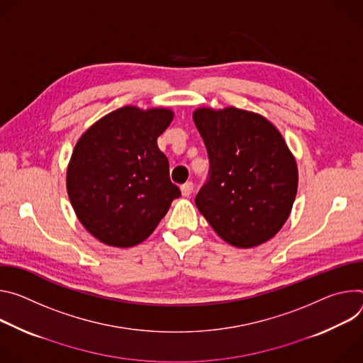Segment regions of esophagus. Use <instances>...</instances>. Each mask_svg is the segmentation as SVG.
<instances>
[{
    "label": "esophagus",
    "mask_w": 363,
    "mask_h": 363,
    "mask_svg": "<svg viewBox=\"0 0 363 363\" xmlns=\"http://www.w3.org/2000/svg\"><path fill=\"white\" fill-rule=\"evenodd\" d=\"M180 189H182V194L187 197V196H190L191 191H193V183H191V182H186L184 184H182Z\"/></svg>",
    "instance_id": "obj_1"
}]
</instances>
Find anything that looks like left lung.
Segmentation results:
<instances>
[{"label":"left lung","mask_w":363,"mask_h":363,"mask_svg":"<svg viewBox=\"0 0 363 363\" xmlns=\"http://www.w3.org/2000/svg\"><path fill=\"white\" fill-rule=\"evenodd\" d=\"M193 121L209 155V179L194 203L215 232L236 248L269 240L290 216L298 186L296 158L259 113L199 108Z\"/></svg>","instance_id":"obj_1"}]
</instances>
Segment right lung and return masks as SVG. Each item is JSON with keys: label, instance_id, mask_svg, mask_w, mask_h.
<instances>
[{"label": "right lung", "instance_id": "1", "mask_svg": "<svg viewBox=\"0 0 363 363\" xmlns=\"http://www.w3.org/2000/svg\"><path fill=\"white\" fill-rule=\"evenodd\" d=\"M173 116L166 108L123 106L76 143L67 194L79 222L101 242L118 248L141 244L180 197L169 160L157 145Z\"/></svg>", "mask_w": 363, "mask_h": 363}]
</instances>
